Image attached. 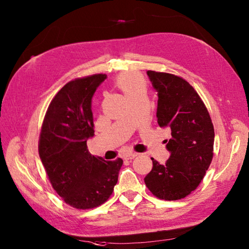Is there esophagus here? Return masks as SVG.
Here are the masks:
<instances>
[{
    "instance_id": "obj_1",
    "label": "esophagus",
    "mask_w": 249,
    "mask_h": 249,
    "mask_svg": "<svg viewBox=\"0 0 249 249\" xmlns=\"http://www.w3.org/2000/svg\"><path fill=\"white\" fill-rule=\"evenodd\" d=\"M138 155L137 153H134V152H130V153H126V154L124 155V158L125 160H134V158Z\"/></svg>"
}]
</instances>
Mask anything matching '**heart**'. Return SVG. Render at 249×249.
<instances>
[{
    "mask_svg": "<svg viewBox=\"0 0 249 249\" xmlns=\"http://www.w3.org/2000/svg\"><path fill=\"white\" fill-rule=\"evenodd\" d=\"M116 87L125 94L128 99L137 96V95L145 93L146 83L141 76L134 72H127L121 75L116 79Z\"/></svg>",
    "mask_w": 249,
    "mask_h": 249,
    "instance_id": "heart-1",
    "label": "heart"
}]
</instances>
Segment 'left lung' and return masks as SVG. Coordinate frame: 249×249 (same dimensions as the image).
Wrapping results in <instances>:
<instances>
[{"label":"left lung","mask_w":249,"mask_h":249,"mask_svg":"<svg viewBox=\"0 0 249 249\" xmlns=\"http://www.w3.org/2000/svg\"><path fill=\"white\" fill-rule=\"evenodd\" d=\"M158 93L157 122L171 129L166 165L154 158L144 178L146 187L161 200H178L192 194L202 181L214 155V126L197 91L183 79L168 72L147 71Z\"/></svg>","instance_id":"8db88e82"}]
</instances>
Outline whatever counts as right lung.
I'll use <instances>...</instances> for the list:
<instances>
[{
  "label": "right lung",
  "mask_w": 249,
  "mask_h": 249,
  "mask_svg": "<svg viewBox=\"0 0 249 249\" xmlns=\"http://www.w3.org/2000/svg\"><path fill=\"white\" fill-rule=\"evenodd\" d=\"M105 73L67 82L52 98L41 125L38 153L52 187L68 205L94 209L112 195L122 158L104 160L88 151L94 136L92 97Z\"/></svg>",
  "instance_id": "right-lung-1"
}]
</instances>
